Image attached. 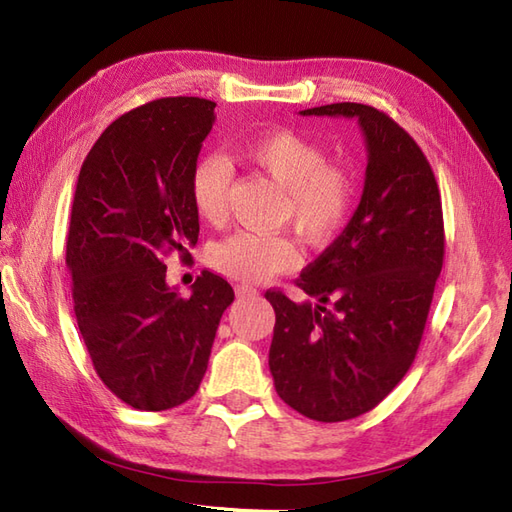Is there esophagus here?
I'll return each instance as SVG.
<instances>
[{
    "mask_svg": "<svg viewBox=\"0 0 512 512\" xmlns=\"http://www.w3.org/2000/svg\"><path fill=\"white\" fill-rule=\"evenodd\" d=\"M237 297L242 299H259V290L250 286H237Z\"/></svg>",
    "mask_w": 512,
    "mask_h": 512,
    "instance_id": "1",
    "label": "esophagus"
}]
</instances>
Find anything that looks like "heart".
Returning a JSON list of instances; mask_svg holds the SVG:
<instances>
[{
	"label": "heart",
	"instance_id": "1",
	"mask_svg": "<svg viewBox=\"0 0 512 512\" xmlns=\"http://www.w3.org/2000/svg\"><path fill=\"white\" fill-rule=\"evenodd\" d=\"M242 156L284 189L281 215L303 242L323 248L343 231L354 204V178L341 165H328L325 149L288 129L257 136ZM233 169L222 156H204L191 173V200L202 220L220 224L226 217ZM213 266L237 281H264L297 268L301 253L286 235L239 231L222 239L211 253Z\"/></svg>",
	"mask_w": 512,
	"mask_h": 512
}]
</instances>
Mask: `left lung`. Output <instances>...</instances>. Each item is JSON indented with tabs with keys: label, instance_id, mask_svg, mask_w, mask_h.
I'll list each match as a JSON object with an SVG mask.
<instances>
[{
	"label": "left lung",
	"instance_id": "left-lung-1",
	"mask_svg": "<svg viewBox=\"0 0 512 512\" xmlns=\"http://www.w3.org/2000/svg\"><path fill=\"white\" fill-rule=\"evenodd\" d=\"M303 116L356 118L367 147L361 204L297 286L317 303L268 290V365L301 416L343 422L374 409L416 358L444 262L440 189L427 156L394 118L361 103Z\"/></svg>",
	"mask_w": 512,
	"mask_h": 512
}]
</instances>
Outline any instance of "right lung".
Returning a JSON list of instances; mask_svg holds the SVG:
<instances>
[{
	"instance_id": "right-lung-1",
	"label": "right lung",
	"mask_w": 512,
	"mask_h": 512,
	"mask_svg": "<svg viewBox=\"0 0 512 512\" xmlns=\"http://www.w3.org/2000/svg\"><path fill=\"white\" fill-rule=\"evenodd\" d=\"M213 110L198 96L136 107L96 140L76 182L65 244L76 323L105 387L140 411L178 407L198 391L235 299L209 270L191 297L167 286L165 259H187L198 244L191 173Z\"/></svg>"
}]
</instances>
